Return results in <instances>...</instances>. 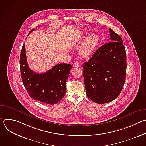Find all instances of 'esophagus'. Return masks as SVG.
Returning <instances> with one entry per match:
<instances>
[{
    "mask_svg": "<svg viewBox=\"0 0 146 146\" xmlns=\"http://www.w3.org/2000/svg\"><path fill=\"white\" fill-rule=\"evenodd\" d=\"M73 67H74V68H78V67L80 66V64L78 63V62H74V63L73 64Z\"/></svg>",
    "mask_w": 146,
    "mask_h": 146,
    "instance_id": "esophagus-1",
    "label": "esophagus"
}]
</instances>
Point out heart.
Instances as JSON below:
<instances>
[{
  "label": "heart",
  "instance_id": "obj_1",
  "mask_svg": "<svg viewBox=\"0 0 146 146\" xmlns=\"http://www.w3.org/2000/svg\"><path fill=\"white\" fill-rule=\"evenodd\" d=\"M87 33L83 32L81 37L87 35ZM99 42V37L96 33L90 34L81 46L79 52L83 57H89L92 55Z\"/></svg>",
  "mask_w": 146,
  "mask_h": 146
}]
</instances>
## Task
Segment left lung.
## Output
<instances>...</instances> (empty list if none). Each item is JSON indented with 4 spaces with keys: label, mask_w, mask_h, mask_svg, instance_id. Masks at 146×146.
<instances>
[{
    "label": "left lung",
    "mask_w": 146,
    "mask_h": 146,
    "mask_svg": "<svg viewBox=\"0 0 146 146\" xmlns=\"http://www.w3.org/2000/svg\"><path fill=\"white\" fill-rule=\"evenodd\" d=\"M109 30L111 42L99 47L82 65L87 95L100 104L117 98L126 78L127 55L122 40L111 28Z\"/></svg>",
    "instance_id": "1"
}]
</instances>
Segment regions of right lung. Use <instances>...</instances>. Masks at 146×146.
Segmentation results:
<instances>
[{
	"label": "right lung",
	"mask_w": 146,
	"mask_h": 146,
	"mask_svg": "<svg viewBox=\"0 0 146 146\" xmlns=\"http://www.w3.org/2000/svg\"><path fill=\"white\" fill-rule=\"evenodd\" d=\"M34 29L30 31L29 34ZM19 65L23 84L33 99L46 105H55L64 97L66 80L72 68L70 64H58L46 73H36L28 66L24 44Z\"/></svg>",
	"instance_id": "right-lung-1"
}]
</instances>
